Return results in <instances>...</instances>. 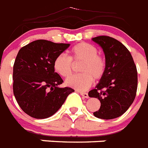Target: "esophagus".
Here are the masks:
<instances>
[{
  "label": "esophagus",
  "mask_w": 148,
  "mask_h": 148,
  "mask_svg": "<svg viewBox=\"0 0 148 148\" xmlns=\"http://www.w3.org/2000/svg\"><path fill=\"white\" fill-rule=\"evenodd\" d=\"M81 95V96H83L84 97H85V98H88L89 96H88V93H84V92H81L80 93Z\"/></svg>",
  "instance_id": "1"
}]
</instances>
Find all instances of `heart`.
Masks as SVG:
<instances>
[{
    "instance_id": "heart-1",
    "label": "heart",
    "mask_w": 148,
    "mask_h": 148,
    "mask_svg": "<svg viewBox=\"0 0 148 148\" xmlns=\"http://www.w3.org/2000/svg\"><path fill=\"white\" fill-rule=\"evenodd\" d=\"M97 47L89 43L81 42L70 50V57L60 53L53 60V69L63 77H68L73 71V62H81L79 71L81 74L71 77L66 81L68 87L78 90H85L94 80H101L107 70V61L103 55L97 53Z\"/></svg>"
}]
</instances>
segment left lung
Listing matches in <instances>:
<instances>
[{"mask_svg":"<svg viewBox=\"0 0 148 148\" xmlns=\"http://www.w3.org/2000/svg\"><path fill=\"white\" fill-rule=\"evenodd\" d=\"M103 49L107 70L96 88L89 91L90 97L101 101V108L94 112L101 119L121 116L134 102L138 88V71L130 51L119 40L109 36L92 38Z\"/></svg>","mask_w":148,"mask_h":148,"instance_id":"obj_1","label":"left lung"}]
</instances>
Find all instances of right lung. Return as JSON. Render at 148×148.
<instances>
[{
    "instance_id": "add662e5",
    "label": "right lung",
    "mask_w": 148,
    "mask_h": 148,
    "mask_svg": "<svg viewBox=\"0 0 148 148\" xmlns=\"http://www.w3.org/2000/svg\"><path fill=\"white\" fill-rule=\"evenodd\" d=\"M69 46L37 40L20 49L13 67V90L20 108L29 116L37 119L51 117L74 91L58 87L64 81L53 65L56 57Z\"/></svg>"
}]
</instances>
